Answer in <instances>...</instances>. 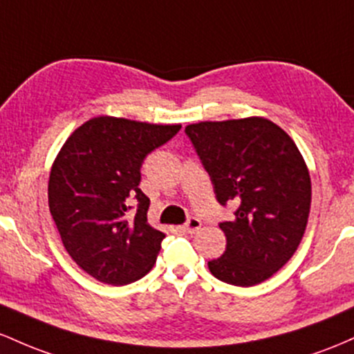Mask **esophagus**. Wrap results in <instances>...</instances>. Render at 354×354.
Wrapping results in <instances>:
<instances>
[{
  "label": "esophagus",
  "mask_w": 354,
  "mask_h": 354,
  "mask_svg": "<svg viewBox=\"0 0 354 354\" xmlns=\"http://www.w3.org/2000/svg\"><path fill=\"white\" fill-rule=\"evenodd\" d=\"M201 225H202V222L197 219V217H189L187 219V222H185L184 225H182V230H184V232H187V234H194L196 232V230H198L201 229Z\"/></svg>",
  "instance_id": "obj_1"
}]
</instances>
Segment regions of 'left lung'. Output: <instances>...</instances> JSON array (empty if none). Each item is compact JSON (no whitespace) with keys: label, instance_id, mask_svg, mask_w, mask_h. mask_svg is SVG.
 <instances>
[{"label":"left lung","instance_id":"8db88e82","mask_svg":"<svg viewBox=\"0 0 354 354\" xmlns=\"http://www.w3.org/2000/svg\"><path fill=\"white\" fill-rule=\"evenodd\" d=\"M217 202L237 204L221 222L225 251L209 269L227 284H259L296 252L311 207V178L292 138L268 118L185 127Z\"/></svg>","mask_w":354,"mask_h":354}]
</instances>
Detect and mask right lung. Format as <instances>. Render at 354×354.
<instances>
[{
    "mask_svg": "<svg viewBox=\"0 0 354 354\" xmlns=\"http://www.w3.org/2000/svg\"><path fill=\"white\" fill-rule=\"evenodd\" d=\"M180 125L97 117L70 135L51 167L48 205L71 259L105 284L144 277L165 234L147 222L149 197L138 189L145 157ZM138 201L133 220L126 214Z\"/></svg>",
    "mask_w": 354,
    "mask_h": 354,
    "instance_id": "right-lung-1",
    "label": "right lung"
}]
</instances>
